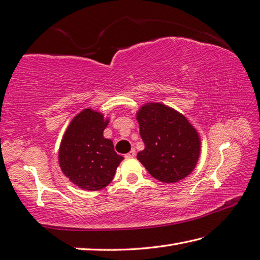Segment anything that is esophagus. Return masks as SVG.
<instances>
[{"mask_svg": "<svg viewBox=\"0 0 260 260\" xmlns=\"http://www.w3.org/2000/svg\"><path fill=\"white\" fill-rule=\"evenodd\" d=\"M135 155H136V151L133 149L132 151H129L128 153H127L125 156H126V157H134Z\"/></svg>", "mask_w": 260, "mask_h": 260, "instance_id": "esophagus-1", "label": "esophagus"}]
</instances>
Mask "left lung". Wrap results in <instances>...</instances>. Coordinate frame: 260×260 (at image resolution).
<instances>
[{
  "label": "left lung",
  "instance_id": "8db88e82",
  "mask_svg": "<svg viewBox=\"0 0 260 260\" xmlns=\"http://www.w3.org/2000/svg\"><path fill=\"white\" fill-rule=\"evenodd\" d=\"M136 119L145 147L137 160L156 180L177 182L195 169L201 154V139L186 117L159 103L144 104Z\"/></svg>",
  "mask_w": 260,
  "mask_h": 260
}]
</instances>
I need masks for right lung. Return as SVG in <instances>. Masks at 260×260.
I'll use <instances>...</instances> for the list:
<instances>
[{
	"mask_svg": "<svg viewBox=\"0 0 260 260\" xmlns=\"http://www.w3.org/2000/svg\"><path fill=\"white\" fill-rule=\"evenodd\" d=\"M109 119L99 111L85 108L71 120L58 150V164L71 182L84 190H100L114 179L123 156L105 139Z\"/></svg>",
	"mask_w": 260,
	"mask_h": 260,
	"instance_id": "obj_1",
	"label": "right lung"
}]
</instances>
